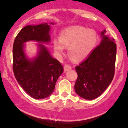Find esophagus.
<instances>
[{
    "label": "esophagus",
    "instance_id": "obj_1",
    "mask_svg": "<svg viewBox=\"0 0 128 128\" xmlns=\"http://www.w3.org/2000/svg\"><path fill=\"white\" fill-rule=\"evenodd\" d=\"M70 69H71V66H70V65H69V64H65V65H64V71H68V70H70Z\"/></svg>",
    "mask_w": 128,
    "mask_h": 128
}]
</instances>
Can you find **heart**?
<instances>
[{"label":"heart","instance_id":"b5f03b06","mask_svg":"<svg viewBox=\"0 0 128 128\" xmlns=\"http://www.w3.org/2000/svg\"><path fill=\"white\" fill-rule=\"evenodd\" d=\"M97 42V35L94 30L82 26H74L62 31L60 40L54 41V49L58 54L68 48V55L75 62L81 61L90 54Z\"/></svg>","mask_w":128,"mask_h":128}]
</instances>
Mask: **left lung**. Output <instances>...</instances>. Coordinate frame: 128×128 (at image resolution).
<instances>
[{
    "instance_id": "obj_1",
    "label": "left lung",
    "mask_w": 128,
    "mask_h": 128,
    "mask_svg": "<svg viewBox=\"0 0 128 128\" xmlns=\"http://www.w3.org/2000/svg\"><path fill=\"white\" fill-rule=\"evenodd\" d=\"M101 32L102 41L86 59L76 67L78 78L74 85L79 96L88 100L97 98L111 84L114 76L116 44Z\"/></svg>"
}]
</instances>
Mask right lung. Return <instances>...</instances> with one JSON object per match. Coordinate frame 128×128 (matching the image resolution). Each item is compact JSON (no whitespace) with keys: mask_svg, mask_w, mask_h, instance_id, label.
Instances as JSON below:
<instances>
[{"mask_svg":"<svg viewBox=\"0 0 128 128\" xmlns=\"http://www.w3.org/2000/svg\"><path fill=\"white\" fill-rule=\"evenodd\" d=\"M49 30L47 23L27 26L18 33L13 44L12 66L15 78L22 89L36 100L48 98L52 93L64 69L42 44H39V54L34 60L27 59L24 52V43L28 40L49 42Z\"/></svg>","mask_w":128,"mask_h":128,"instance_id":"add662e5","label":"right lung"}]
</instances>
